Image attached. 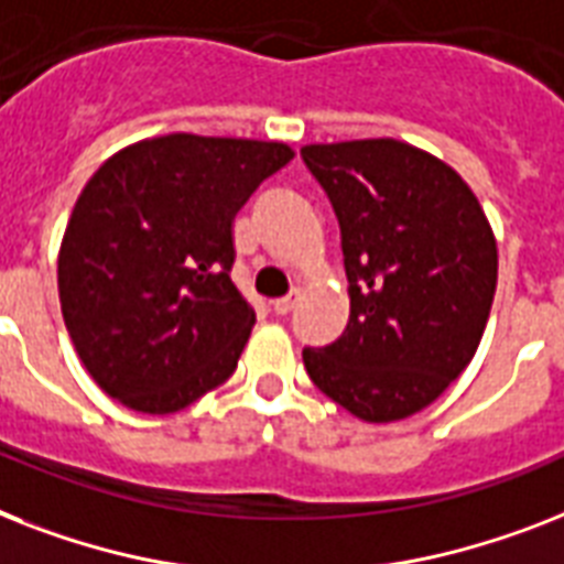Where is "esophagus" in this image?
<instances>
[{
	"mask_svg": "<svg viewBox=\"0 0 564 564\" xmlns=\"http://www.w3.org/2000/svg\"><path fill=\"white\" fill-rule=\"evenodd\" d=\"M301 301V292H290V295H283V297H274L272 301V310L278 315H286L295 310V304Z\"/></svg>",
	"mask_w": 564,
	"mask_h": 564,
	"instance_id": "obj_1",
	"label": "esophagus"
}]
</instances>
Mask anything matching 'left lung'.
Here are the masks:
<instances>
[{"mask_svg": "<svg viewBox=\"0 0 564 564\" xmlns=\"http://www.w3.org/2000/svg\"><path fill=\"white\" fill-rule=\"evenodd\" d=\"M336 208L350 322L304 350L318 391L365 423L432 405L473 361L498 281V246L455 167L397 139L301 148Z\"/></svg>", "mask_w": 564, "mask_h": 564, "instance_id": "obj_1", "label": "left lung"}]
</instances>
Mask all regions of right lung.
<instances>
[{
    "label": "right lung",
    "mask_w": 564,
    "mask_h": 564,
    "mask_svg": "<svg viewBox=\"0 0 564 564\" xmlns=\"http://www.w3.org/2000/svg\"><path fill=\"white\" fill-rule=\"evenodd\" d=\"M295 159L283 141L171 132L91 173L57 254L59 310L89 377L141 414L223 386L254 327L231 281L235 217Z\"/></svg>",
    "instance_id": "right-lung-1"
}]
</instances>
